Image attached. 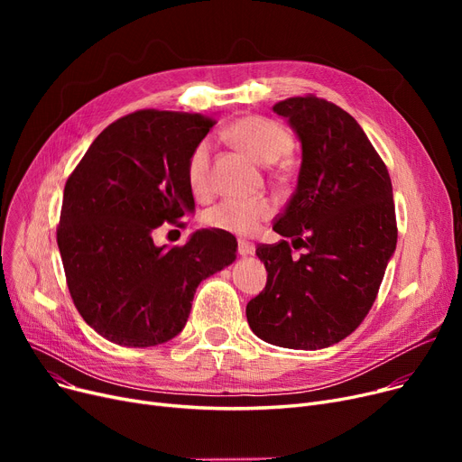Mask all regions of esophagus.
<instances>
[{
	"instance_id": "34e87169",
	"label": "esophagus",
	"mask_w": 462,
	"mask_h": 462,
	"mask_svg": "<svg viewBox=\"0 0 462 462\" xmlns=\"http://www.w3.org/2000/svg\"><path fill=\"white\" fill-rule=\"evenodd\" d=\"M237 253H239L241 256H251V254H254V245L251 244V241L239 239V241H237Z\"/></svg>"
}]
</instances>
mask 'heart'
Returning <instances> with one entry per match:
<instances>
[{
  "instance_id": "1",
  "label": "heart",
  "mask_w": 462,
  "mask_h": 462,
  "mask_svg": "<svg viewBox=\"0 0 462 462\" xmlns=\"http://www.w3.org/2000/svg\"><path fill=\"white\" fill-rule=\"evenodd\" d=\"M228 140L253 157L260 164L279 161L292 145L290 134L272 119L249 116L241 117L226 131ZM211 143L200 140L189 153L185 178L194 197H204L209 190ZM275 204L268 197L225 199L202 215V223L211 230H221L237 236L254 234L263 221L273 215Z\"/></svg>"
}]
</instances>
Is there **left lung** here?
Returning a JSON list of instances; mask_svg holds the SVG:
<instances>
[{
    "label": "left lung",
    "instance_id": "obj_1",
    "mask_svg": "<svg viewBox=\"0 0 462 462\" xmlns=\"http://www.w3.org/2000/svg\"><path fill=\"white\" fill-rule=\"evenodd\" d=\"M301 142L298 187L273 225L288 241L258 245L268 272L247 303L262 341L294 350L328 348L348 337L371 310L397 245L387 168L357 121L314 95L273 106Z\"/></svg>",
    "mask_w": 462,
    "mask_h": 462
}]
</instances>
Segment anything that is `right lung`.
Instances as JSON below:
<instances>
[{"instance_id":"obj_1","label":"right lung","mask_w":462,"mask_h":462,"mask_svg":"<svg viewBox=\"0 0 462 462\" xmlns=\"http://www.w3.org/2000/svg\"><path fill=\"white\" fill-rule=\"evenodd\" d=\"M215 119L138 110L93 140L65 183L58 226L67 286L80 317L106 341L145 348L187 324L199 284L236 260L237 241L194 232L183 247L153 232L192 213L185 166Z\"/></svg>"}]
</instances>
